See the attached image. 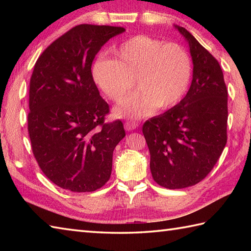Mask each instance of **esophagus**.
<instances>
[{
	"mask_svg": "<svg viewBox=\"0 0 251 251\" xmlns=\"http://www.w3.org/2000/svg\"><path fill=\"white\" fill-rule=\"evenodd\" d=\"M138 126H139V124H138V123H135V122H126L125 124H124L125 129L128 130V131H129V130L136 129Z\"/></svg>",
	"mask_w": 251,
	"mask_h": 251,
	"instance_id": "obj_1",
	"label": "esophagus"
}]
</instances>
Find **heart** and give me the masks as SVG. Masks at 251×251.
Wrapping results in <instances>:
<instances>
[{
  "label": "heart",
  "instance_id": "b5f03b06",
  "mask_svg": "<svg viewBox=\"0 0 251 251\" xmlns=\"http://www.w3.org/2000/svg\"><path fill=\"white\" fill-rule=\"evenodd\" d=\"M112 57L113 60H96L92 70L94 81L106 97L120 102L130 92L134 81L138 87V92L116 106V116L138 120L156 108L169 109L188 89L191 59L178 44L137 35L114 49Z\"/></svg>",
  "mask_w": 251,
  "mask_h": 251
}]
</instances>
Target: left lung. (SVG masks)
Instances as JSON below:
<instances>
[{"label":"left lung","instance_id":"1","mask_svg":"<svg viewBox=\"0 0 251 251\" xmlns=\"http://www.w3.org/2000/svg\"><path fill=\"white\" fill-rule=\"evenodd\" d=\"M193 78L185 97L142 127L150 151L154 181L166 189H183L211 172L226 145L227 89L216 58L183 26Z\"/></svg>","mask_w":251,"mask_h":251}]
</instances>
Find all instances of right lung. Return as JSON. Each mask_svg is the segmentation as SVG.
I'll list each match as a JSON object with an SVG mask.
<instances>
[{
	"label": "right lung",
	"mask_w": 251,
	"mask_h": 251,
	"mask_svg": "<svg viewBox=\"0 0 251 251\" xmlns=\"http://www.w3.org/2000/svg\"><path fill=\"white\" fill-rule=\"evenodd\" d=\"M122 26L79 25L42 52L30 79L28 131L33 155L51 182L93 192L110 179L113 151L125 130L104 123L109 104L94 82L92 63Z\"/></svg>",
	"instance_id": "right-lung-1"
}]
</instances>
